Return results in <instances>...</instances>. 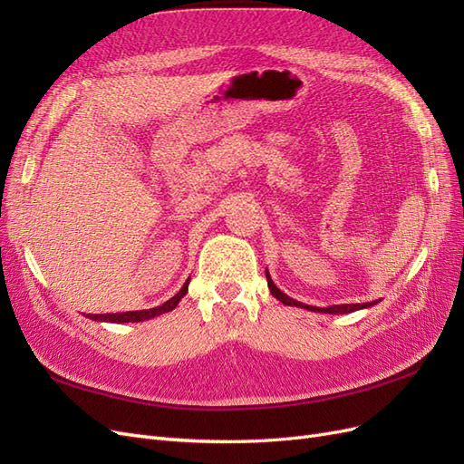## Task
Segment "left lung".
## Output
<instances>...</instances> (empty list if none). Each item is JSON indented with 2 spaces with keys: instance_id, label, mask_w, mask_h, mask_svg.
Returning a JSON list of instances; mask_svg holds the SVG:
<instances>
[{
  "instance_id": "8db88e82",
  "label": "left lung",
  "mask_w": 464,
  "mask_h": 464,
  "mask_svg": "<svg viewBox=\"0 0 464 464\" xmlns=\"http://www.w3.org/2000/svg\"><path fill=\"white\" fill-rule=\"evenodd\" d=\"M266 285H269V290H271V294H273V296H275L276 300H280V302L286 304V305L305 307V310H310V312H323V314H350V312L362 310V307H370V305L377 304V302H368V304H343V305H331V307H315V305H305V304H300V302H296V300L288 298L285 292H280V290L273 285V280H271V276H269V275H266Z\"/></svg>"
}]
</instances>
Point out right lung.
Segmentation results:
<instances>
[{
	"instance_id": "obj_1",
	"label": "right lung",
	"mask_w": 464,
	"mask_h": 464,
	"mask_svg": "<svg viewBox=\"0 0 464 464\" xmlns=\"http://www.w3.org/2000/svg\"><path fill=\"white\" fill-rule=\"evenodd\" d=\"M188 285L189 280H186V285L181 286V290L176 294L174 298H170L168 302H164L162 305H157L152 307V310H141V312H123V314H92L89 315L91 319L94 321H111V323H130V321H145V319H150L154 315H160V314H166V312H172L174 307L178 305V302L186 296L188 292Z\"/></svg>"
}]
</instances>
